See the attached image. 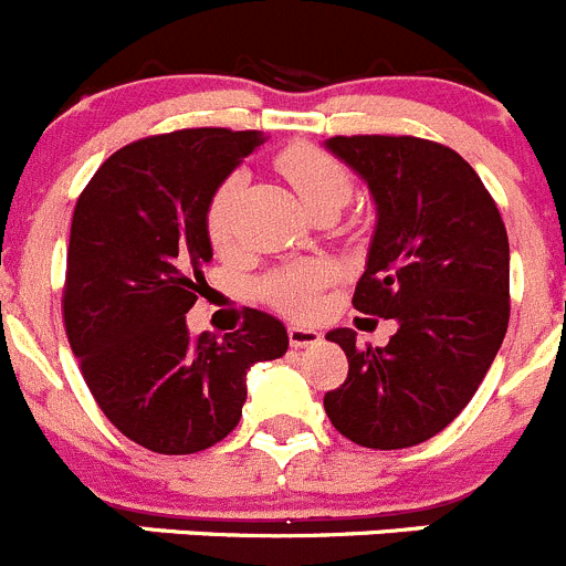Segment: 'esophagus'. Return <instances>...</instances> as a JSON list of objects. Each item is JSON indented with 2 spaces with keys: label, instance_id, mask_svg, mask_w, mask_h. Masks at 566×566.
Listing matches in <instances>:
<instances>
[{
  "label": "esophagus",
  "instance_id": "1",
  "mask_svg": "<svg viewBox=\"0 0 566 566\" xmlns=\"http://www.w3.org/2000/svg\"><path fill=\"white\" fill-rule=\"evenodd\" d=\"M287 340H290V346H295V348L313 346V343L321 340V332L307 329V326H287Z\"/></svg>",
  "mask_w": 566,
  "mask_h": 566
}]
</instances>
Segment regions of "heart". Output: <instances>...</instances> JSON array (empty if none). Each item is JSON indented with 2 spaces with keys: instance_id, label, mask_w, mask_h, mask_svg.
<instances>
[{
  "instance_id": "b5f03b06",
  "label": "heart",
  "mask_w": 566,
  "mask_h": 566,
  "mask_svg": "<svg viewBox=\"0 0 566 566\" xmlns=\"http://www.w3.org/2000/svg\"><path fill=\"white\" fill-rule=\"evenodd\" d=\"M276 167L293 184L298 198L313 214L324 209L337 211L352 198V189H355L346 164L326 153L324 147L307 145V142H295V145L284 147L276 156ZM240 187L242 178L231 172L209 195L203 226L206 237L214 248H223L229 242L231 214H234V200ZM329 276L332 268L326 262H315V259L313 262H295V265H284L259 279L256 295L265 301L268 307L287 315V318H307L318 307V293L329 282Z\"/></svg>"
}]
</instances>
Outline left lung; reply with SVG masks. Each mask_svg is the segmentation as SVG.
Wrapping results in <instances>:
<instances>
[{
    "label": "left lung",
    "instance_id": "left-lung-1",
    "mask_svg": "<svg viewBox=\"0 0 566 566\" xmlns=\"http://www.w3.org/2000/svg\"><path fill=\"white\" fill-rule=\"evenodd\" d=\"M377 200L355 310L399 324L388 346L332 329L348 377L324 396L329 421L368 450L427 441L469 405L509 329V234L467 158L419 136H332Z\"/></svg>",
    "mask_w": 566,
    "mask_h": 566
}]
</instances>
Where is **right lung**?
Instances as JSON below:
<instances>
[{"label":"right lung","mask_w":566,"mask_h":566,"mask_svg":"<svg viewBox=\"0 0 566 566\" xmlns=\"http://www.w3.org/2000/svg\"><path fill=\"white\" fill-rule=\"evenodd\" d=\"M262 142L229 128L145 136L105 158L77 198L61 298L69 346L105 419L158 455L223 441L248 368L287 352L282 321L259 310L223 340L187 332L211 259L209 195Z\"/></svg>","instance_id":"obj_1"}]
</instances>
